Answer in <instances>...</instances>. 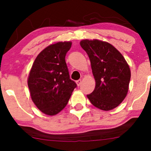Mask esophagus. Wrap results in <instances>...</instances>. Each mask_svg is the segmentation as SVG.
I'll return each mask as SVG.
<instances>
[{
  "label": "esophagus",
  "mask_w": 151,
  "mask_h": 151,
  "mask_svg": "<svg viewBox=\"0 0 151 151\" xmlns=\"http://www.w3.org/2000/svg\"><path fill=\"white\" fill-rule=\"evenodd\" d=\"M76 83H77V86H80V85H81V83H82V80H77V81H76Z\"/></svg>",
  "instance_id": "34e87169"
}]
</instances>
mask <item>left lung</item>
Segmentation results:
<instances>
[{"mask_svg":"<svg viewBox=\"0 0 151 151\" xmlns=\"http://www.w3.org/2000/svg\"><path fill=\"white\" fill-rule=\"evenodd\" d=\"M80 44L89 57L96 81L95 89L87 97L101 110L113 109L128 93L131 79L129 64L122 54L108 42L83 39Z\"/></svg>","mask_w":151,"mask_h":151,"instance_id":"1","label":"left lung"}]
</instances>
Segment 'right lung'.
Listing matches in <instances>:
<instances>
[{"label":"right lung","instance_id":"add662e5","mask_svg":"<svg viewBox=\"0 0 151 151\" xmlns=\"http://www.w3.org/2000/svg\"><path fill=\"white\" fill-rule=\"evenodd\" d=\"M71 42H58L45 47L35 59L28 77L30 97L47 115L59 113L66 106L77 84L69 78L65 60Z\"/></svg>","mask_w":151,"mask_h":151}]
</instances>
